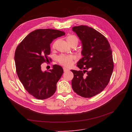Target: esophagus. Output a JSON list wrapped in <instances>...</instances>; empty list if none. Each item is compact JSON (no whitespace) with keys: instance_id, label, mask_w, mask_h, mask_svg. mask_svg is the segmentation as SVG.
I'll list each match as a JSON object with an SVG mask.
<instances>
[{"instance_id":"obj_1","label":"esophagus","mask_w":132,"mask_h":132,"mask_svg":"<svg viewBox=\"0 0 132 132\" xmlns=\"http://www.w3.org/2000/svg\"><path fill=\"white\" fill-rule=\"evenodd\" d=\"M63 71H64V72H66V71H69V69H68V68H63Z\"/></svg>"}]
</instances>
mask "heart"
Masks as SVG:
<instances>
[{
  "instance_id": "b5f03b06",
  "label": "heart",
  "mask_w": 132,
  "mask_h": 132,
  "mask_svg": "<svg viewBox=\"0 0 132 132\" xmlns=\"http://www.w3.org/2000/svg\"><path fill=\"white\" fill-rule=\"evenodd\" d=\"M66 40L69 45L73 41H77V43L78 42L77 37L73 35L68 36L66 38ZM53 47H54V45H53ZM74 58V56L72 55L62 54L58 57V61L60 63L62 64V65L65 66H69L72 64Z\"/></svg>"
}]
</instances>
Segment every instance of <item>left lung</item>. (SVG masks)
<instances>
[{
  "label": "left lung",
  "mask_w": 132,
  "mask_h": 132,
  "mask_svg": "<svg viewBox=\"0 0 132 132\" xmlns=\"http://www.w3.org/2000/svg\"><path fill=\"white\" fill-rule=\"evenodd\" d=\"M82 44L83 57L74 70L72 88L80 96L91 97L100 93L110 80L113 61L110 44L105 36L92 28L79 26L72 28Z\"/></svg>",
  "instance_id": "8db88e82"
}]
</instances>
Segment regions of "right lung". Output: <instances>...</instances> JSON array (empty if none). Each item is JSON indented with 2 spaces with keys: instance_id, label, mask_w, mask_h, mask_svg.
<instances>
[{
  "instance_id": "obj_1",
  "label": "right lung",
  "mask_w": 132,
  "mask_h": 132,
  "mask_svg": "<svg viewBox=\"0 0 132 132\" xmlns=\"http://www.w3.org/2000/svg\"><path fill=\"white\" fill-rule=\"evenodd\" d=\"M65 33L52 29H39L30 32L17 47L15 53L16 72L24 87L39 100L49 98L55 93L57 83L63 70L54 64L49 71L41 70V64L51 59L50 44Z\"/></svg>"
}]
</instances>
